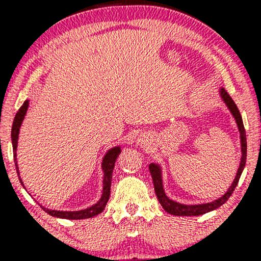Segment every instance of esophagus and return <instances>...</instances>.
Wrapping results in <instances>:
<instances>
[{"mask_svg":"<svg viewBox=\"0 0 261 261\" xmlns=\"http://www.w3.org/2000/svg\"><path fill=\"white\" fill-rule=\"evenodd\" d=\"M139 143H140L141 146L145 145V139H139Z\"/></svg>","mask_w":261,"mask_h":261,"instance_id":"obj_1","label":"esophagus"}]
</instances>
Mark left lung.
I'll list each match as a JSON object with an SVG mask.
<instances>
[{
  "label": "left lung",
  "mask_w": 261,
  "mask_h": 261,
  "mask_svg": "<svg viewBox=\"0 0 261 261\" xmlns=\"http://www.w3.org/2000/svg\"><path fill=\"white\" fill-rule=\"evenodd\" d=\"M218 94H220V98L222 101L226 104V107L228 108V110L232 114V116L234 118L237 127H238L239 131V139H241V162H239L238 170H237L236 178L233 179L232 184L228 188V190L223 194L222 196L218 197V199L214 200L211 202H203V203H181L175 201V200H172L170 197L167 196L166 191H164L163 187V175H162V167L158 163H151L149 164V172H151L152 180H153L154 185V191L155 195H157V199L162 207L164 208V211L168 212L170 215H174V216H200V215L206 214V212L214 211L222 206L227 200L229 199V196L232 195V193L234 191V189L238 184L239 178H241L242 172H243L245 167V161H247V136H245V130L243 120H242V115L239 113L238 108H237L236 103L233 101L232 98L229 97V94L224 91L223 88H220L218 91Z\"/></svg>",
  "instance_id": "1"
}]
</instances>
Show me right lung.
Segmentation results:
<instances>
[{
	"label": "right lung",
	"instance_id": "obj_1",
	"mask_svg": "<svg viewBox=\"0 0 261 261\" xmlns=\"http://www.w3.org/2000/svg\"><path fill=\"white\" fill-rule=\"evenodd\" d=\"M29 107V100H25L23 103V106L19 108L16 116H14L13 125H12V131H11V139H12V147H13V157H14V163H16V169L19 176V169H18L17 164V146H18V136H19V130L22 126V122L24 120L27 110ZM121 152L120 146H115L108 149L104 154L103 161H101V170H103V191H101L100 199L98 200L94 205L89 206V207L79 210V211H58V210H50L41 206V208L44 210L46 214H49L50 216L58 217V218H66V220H85V218H92L97 215H99L103 212L104 207H106L108 200L110 196V185H112V176H113V169L115 167V161L119 157ZM20 184L23 185V188L25 189L24 184H23L22 179L19 176Z\"/></svg>",
	"mask_w": 261,
	"mask_h": 261
}]
</instances>
